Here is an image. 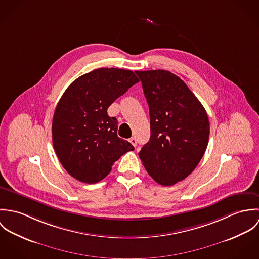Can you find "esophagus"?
<instances>
[{"mask_svg": "<svg viewBox=\"0 0 259 259\" xmlns=\"http://www.w3.org/2000/svg\"><path fill=\"white\" fill-rule=\"evenodd\" d=\"M130 143H131L134 147H136L138 142H137V139H136V138H131V139H130Z\"/></svg>", "mask_w": 259, "mask_h": 259, "instance_id": "esophagus-1", "label": "esophagus"}]
</instances>
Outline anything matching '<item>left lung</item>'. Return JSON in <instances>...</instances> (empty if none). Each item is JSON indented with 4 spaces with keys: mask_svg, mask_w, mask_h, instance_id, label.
<instances>
[{
    "mask_svg": "<svg viewBox=\"0 0 259 259\" xmlns=\"http://www.w3.org/2000/svg\"><path fill=\"white\" fill-rule=\"evenodd\" d=\"M149 108L150 139L139 156L148 175L168 186L185 180L207 148L209 121L185 81L168 71H136Z\"/></svg>",
    "mask_w": 259,
    "mask_h": 259,
    "instance_id": "1",
    "label": "left lung"
}]
</instances>
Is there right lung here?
<instances>
[{
	"mask_svg": "<svg viewBox=\"0 0 259 259\" xmlns=\"http://www.w3.org/2000/svg\"><path fill=\"white\" fill-rule=\"evenodd\" d=\"M139 81L130 70L101 68L77 77L60 99L53 117V146L75 180L99 183L114 161L135 149L117 137V120L107 111Z\"/></svg>",
	"mask_w": 259,
	"mask_h": 259,
	"instance_id": "1",
	"label": "right lung"
}]
</instances>
